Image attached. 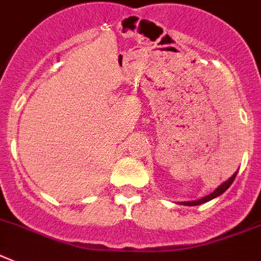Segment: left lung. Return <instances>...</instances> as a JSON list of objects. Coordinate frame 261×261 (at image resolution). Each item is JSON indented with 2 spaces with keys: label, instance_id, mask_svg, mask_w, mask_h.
<instances>
[{
  "label": "left lung",
  "instance_id": "left-lung-1",
  "mask_svg": "<svg viewBox=\"0 0 261 261\" xmlns=\"http://www.w3.org/2000/svg\"><path fill=\"white\" fill-rule=\"evenodd\" d=\"M236 175H238V172H235V174L232 175L231 178L228 179V180H225L224 183H222V185L219 186L218 188H216L215 191L211 192L210 195H207V196H204V198L199 199V200H192V201H180L179 204H183V205H199V204H203V203H207V201L212 200V199L218 198V196H220V195L223 194V192H225L227 190H228L229 186L233 183V180H235Z\"/></svg>",
  "mask_w": 261,
  "mask_h": 261
}]
</instances>
